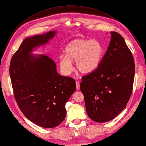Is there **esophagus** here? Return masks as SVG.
<instances>
[{
  "mask_svg": "<svg viewBox=\"0 0 146 146\" xmlns=\"http://www.w3.org/2000/svg\"><path fill=\"white\" fill-rule=\"evenodd\" d=\"M76 88L77 90L80 89V83H79L78 82H76Z\"/></svg>",
  "mask_w": 146,
  "mask_h": 146,
  "instance_id": "obj_1",
  "label": "esophagus"
}]
</instances>
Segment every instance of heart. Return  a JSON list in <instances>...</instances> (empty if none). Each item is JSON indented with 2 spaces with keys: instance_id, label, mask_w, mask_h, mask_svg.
I'll return each instance as SVG.
<instances>
[{
  "instance_id": "1",
  "label": "heart",
  "mask_w": 146,
  "mask_h": 146,
  "mask_svg": "<svg viewBox=\"0 0 146 146\" xmlns=\"http://www.w3.org/2000/svg\"><path fill=\"white\" fill-rule=\"evenodd\" d=\"M64 52L65 56H61L59 59L61 72L69 75L72 70L71 62L75 61L78 71L82 74H88L98 68L102 58L103 48L94 39H77L66 46Z\"/></svg>"
}]
</instances>
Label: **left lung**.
Returning a JSON list of instances; mask_svg holds the SVG:
<instances>
[{
  "instance_id": "1",
  "label": "left lung",
  "mask_w": 146,
  "mask_h": 146,
  "mask_svg": "<svg viewBox=\"0 0 146 146\" xmlns=\"http://www.w3.org/2000/svg\"><path fill=\"white\" fill-rule=\"evenodd\" d=\"M100 64L82 78L80 90L88 116L97 122L115 118L125 108L133 90L134 58L124 39L115 32Z\"/></svg>"
}]
</instances>
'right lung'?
I'll return each mask as SVG.
<instances>
[{"instance_id":"obj_1","label":"right lung","mask_w":146,"mask_h":146,"mask_svg":"<svg viewBox=\"0 0 146 146\" xmlns=\"http://www.w3.org/2000/svg\"><path fill=\"white\" fill-rule=\"evenodd\" d=\"M56 33L50 31L25 39L10 65L13 93L19 108L29 120L47 129L58 126L64 120L65 104L76 89L74 79L58 74L52 58L31 54Z\"/></svg>"}]
</instances>
